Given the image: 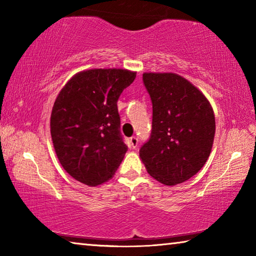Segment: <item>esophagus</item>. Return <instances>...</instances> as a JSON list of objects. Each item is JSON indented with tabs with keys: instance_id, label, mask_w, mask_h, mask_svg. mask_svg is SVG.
<instances>
[{
	"instance_id": "1",
	"label": "esophagus",
	"mask_w": 256,
	"mask_h": 256,
	"mask_svg": "<svg viewBox=\"0 0 256 256\" xmlns=\"http://www.w3.org/2000/svg\"><path fill=\"white\" fill-rule=\"evenodd\" d=\"M138 144V138H136V136H132L128 140V144H130V148H131V149H136Z\"/></svg>"
}]
</instances>
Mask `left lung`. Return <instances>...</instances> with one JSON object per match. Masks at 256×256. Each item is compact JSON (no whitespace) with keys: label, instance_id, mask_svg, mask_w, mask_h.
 <instances>
[{"label":"left lung","instance_id":"1","mask_svg":"<svg viewBox=\"0 0 256 256\" xmlns=\"http://www.w3.org/2000/svg\"><path fill=\"white\" fill-rule=\"evenodd\" d=\"M152 102V131L141 146L146 172L164 185L190 180L209 158L216 132L209 100L176 73H144Z\"/></svg>","mask_w":256,"mask_h":256}]
</instances>
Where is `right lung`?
Returning a JSON list of instances; mask_svg holds the SVG:
<instances>
[{
  "instance_id": "1",
  "label": "right lung",
  "mask_w": 256,
  "mask_h": 256,
  "mask_svg": "<svg viewBox=\"0 0 256 256\" xmlns=\"http://www.w3.org/2000/svg\"><path fill=\"white\" fill-rule=\"evenodd\" d=\"M136 72L92 68L60 89L50 114V136L62 167L88 186L110 180L128 146L120 132L118 100Z\"/></svg>"
}]
</instances>
